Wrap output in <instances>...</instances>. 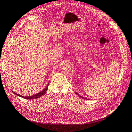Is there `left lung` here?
I'll return each mask as SVG.
<instances>
[{"label": "left lung", "instance_id": "8db88e82", "mask_svg": "<svg viewBox=\"0 0 132 132\" xmlns=\"http://www.w3.org/2000/svg\"><path fill=\"white\" fill-rule=\"evenodd\" d=\"M75 93H76V94H77V95H78V96H79V97H81V98H84V97H82V96H80V95H79V94H77V93H76V92H75ZM86 99H87V98H86Z\"/></svg>", "mask_w": 132, "mask_h": 132}]
</instances>
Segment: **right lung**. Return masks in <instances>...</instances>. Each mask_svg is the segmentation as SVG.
<instances>
[{"instance_id":"obj_1","label":"right lung","mask_w":132,"mask_h":132,"mask_svg":"<svg viewBox=\"0 0 132 132\" xmlns=\"http://www.w3.org/2000/svg\"><path fill=\"white\" fill-rule=\"evenodd\" d=\"M49 84H50V83L48 84V85H47L46 87V88H45V89L41 91V92H39V93L35 94V95H32V96H22V95H20L18 94L17 93H15V92H13V93H14L15 95H18V96H20V97H21L24 98H25V99H29V100L32 99H32H34V98H39V97H41L42 95H43V94H45L46 93V91H47V89H48V86Z\"/></svg>"}]
</instances>
